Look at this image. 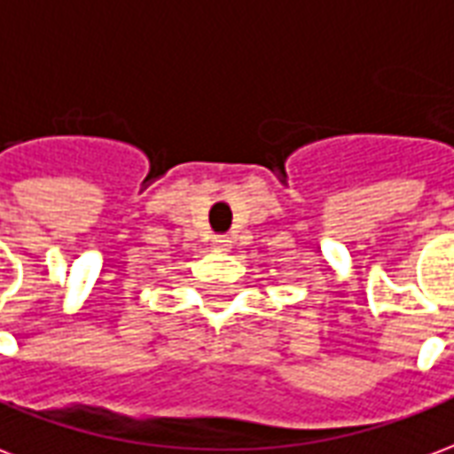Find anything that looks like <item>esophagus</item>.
Masks as SVG:
<instances>
[{"mask_svg":"<svg viewBox=\"0 0 454 454\" xmlns=\"http://www.w3.org/2000/svg\"><path fill=\"white\" fill-rule=\"evenodd\" d=\"M213 244H215V249H230L231 239L227 237V234H217V237L213 239Z\"/></svg>","mask_w":454,"mask_h":454,"instance_id":"obj_1","label":"esophagus"}]
</instances>
